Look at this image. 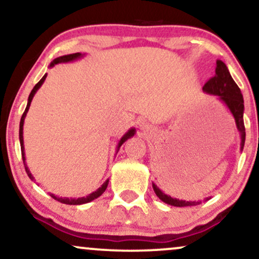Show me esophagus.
Returning <instances> with one entry per match:
<instances>
[{
    "instance_id": "34e87169",
    "label": "esophagus",
    "mask_w": 259,
    "mask_h": 259,
    "mask_svg": "<svg viewBox=\"0 0 259 259\" xmlns=\"http://www.w3.org/2000/svg\"><path fill=\"white\" fill-rule=\"evenodd\" d=\"M140 129L142 130L143 134L152 133V126H150L148 123H141V124H140Z\"/></svg>"
}]
</instances>
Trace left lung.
Here are the masks:
<instances>
[{"mask_svg": "<svg viewBox=\"0 0 259 259\" xmlns=\"http://www.w3.org/2000/svg\"><path fill=\"white\" fill-rule=\"evenodd\" d=\"M203 91L208 94L212 96H218L220 100L228 107L231 113L233 114L235 124H237L238 132L240 133V148L243 150L245 143V126H244V99L243 94H241L240 88L238 84L234 82L232 78L228 68L222 61H217V69H215V76L211 77L207 83L203 86ZM154 192L156 196L161 199L162 202L167 203L169 205H175V207H191V205H197L201 202H190L183 201V199L172 198L171 196L163 194L155 184H153Z\"/></svg>", "mask_w": 259, "mask_h": 259, "instance_id": "1", "label": "left lung"}]
</instances>
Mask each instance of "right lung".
Returning <instances> with one entry per match:
<instances>
[{"mask_svg": "<svg viewBox=\"0 0 259 259\" xmlns=\"http://www.w3.org/2000/svg\"><path fill=\"white\" fill-rule=\"evenodd\" d=\"M83 55L82 54H80V52H76V54H70V55H65V56H61V57H57V58H55L54 61L51 62V64H50V67H54L55 64H58V63H67V62H71V61H75V60H77V58H80V57H82ZM45 78H47V74L44 75V76H42L41 78H40V81H39V82L35 84V86L33 87V90L31 91V93H29V97H28V101H27V106H26V109H25V112L22 113V117H21V120H20V129H19V139H20V146H21V155H22V160H24V166H25V169H26V173H27V176L29 177V179H31V181H33L34 179V177L32 176V173L29 172V169H28V167H27V165H26V162H25V148H24V136H22V130H24V122H25V117H26V114H27V112H28V109H29V105H31V101H32V99H33V97H34V94H35V92H37L39 88H40V86L42 84V82H44L45 81ZM134 135H135V127H132V129L130 130H127V133L125 134V135H124L122 139H120V141H119V143H118V147H117V148L119 149V147L123 145L124 142H125V141L127 140V139H130V137H133ZM107 184H109V179H107V181L104 183L103 185L100 186L99 189L97 190V191H94V192H92V194H90L88 196H86V197H80V198H67V197H57V196H55L54 194H51V197L52 198H55L56 199V201H58V202H61V203H64V204H70V205H77V204H83V203H88V202H91V201H93V199H96V198H98L99 197V196H101L104 194V191H105L106 190V188H107Z\"/></svg>", "mask_w": 259, "mask_h": 259, "instance_id": "right-lung-1", "label": "right lung"}]
</instances>
